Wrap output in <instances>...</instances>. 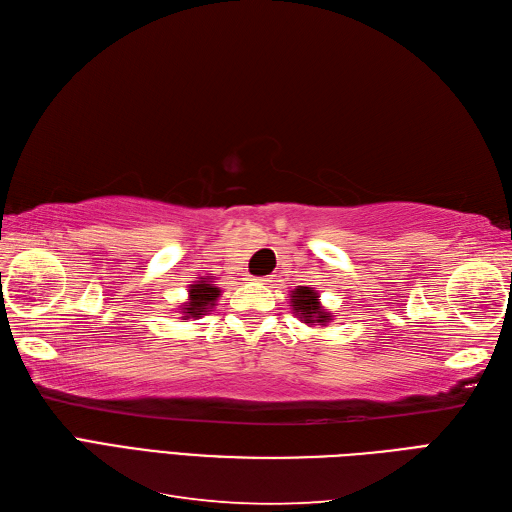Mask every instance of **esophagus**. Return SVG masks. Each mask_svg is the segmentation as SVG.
I'll use <instances>...</instances> for the list:
<instances>
[{
    "instance_id": "obj_1",
    "label": "esophagus",
    "mask_w": 512,
    "mask_h": 512,
    "mask_svg": "<svg viewBox=\"0 0 512 512\" xmlns=\"http://www.w3.org/2000/svg\"><path fill=\"white\" fill-rule=\"evenodd\" d=\"M258 282H260V284H269V282H271V277H260Z\"/></svg>"
}]
</instances>
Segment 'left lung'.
<instances>
[{"mask_svg": "<svg viewBox=\"0 0 512 512\" xmlns=\"http://www.w3.org/2000/svg\"><path fill=\"white\" fill-rule=\"evenodd\" d=\"M292 312L297 314L305 324H320V327H327L333 320V316L320 305V294L309 288V286H297L290 294Z\"/></svg>", "mask_w": 512, "mask_h": 512, "instance_id": "left-lung-1", "label": "left lung"}]
</instances>
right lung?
<instances>
[{"label":"right lung","mask_w":512,"mask_h":512,"mask_svg":"<svg viewBox=\"0 0 512 512\" xmlns=\"http://www.w3.org/2000/svg\"><path fill=\"white\" fill-rule=\"evenodd\" d=\"M220 297V288L215 284L213 277H200L198 282L190 284L188 290V301L181 305V318L188 320V318H200L205 316L207 312H211V307L215 305Z\"/></svg>","instance_id":"add662e5"}]
</instances>
